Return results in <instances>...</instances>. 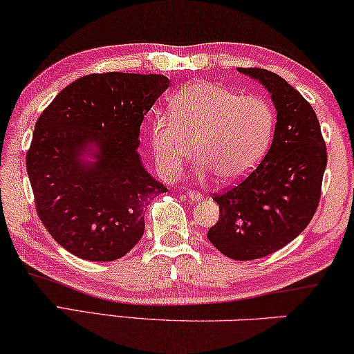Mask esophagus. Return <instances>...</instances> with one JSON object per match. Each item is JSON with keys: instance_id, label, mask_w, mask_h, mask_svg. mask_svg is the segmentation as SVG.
<instances>
[{"instance_id": "esophagus-1", "label": "esophagus", "mask_w": 354, "mask_h": 354, "mask_svg": "<svg viewBox=\"0 0 354 354\" xmlns=\"http://www.w3.org/2000/svg\"><path fill=\"white\" fill-rule=\"evenodd\" d=\"M187 197L192 200V202H200L202 200V194L197 191H187Z\"/></svg>"}]
</instances>
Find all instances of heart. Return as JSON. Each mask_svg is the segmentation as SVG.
<instances>
[{
	"label": "heart",
	"instance_id": "1",
	"mask_svg": "<svg viewBox=\"0 0 354 354\" xmlns=\"http://www.w3.org/2000/svg\"><path fill=\"white\" fill-rule=\"evenodd\" d=\"M168 114L149 129L152 157L168 179L179 175L195 143L200 175L216 171L223 183L240 181L263 160L275 133V111L266 98L207 81L181 88Z\"/></svg>",
	"mask_w": 354,
	"mask_h": 354
}]
</instances>
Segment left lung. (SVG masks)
Instances as JSON below:
<instances>
[{
  "label": "left lung",
  "mask_w": 354,
  "mask_h": 354,
  "mask_svg": "<svg viewBox=\"0 0 354 354\" xmlns=\"http://www.w3.org/2000/svg\"><path fill=\"white\" fill-rule=\"evenodd\" d=\"M239 73L270 93L275 133L256 170L213 197L221 216L207 236L230 259L252 261L281 250L312 221L328 152L313 108L292 86L261 68H239Z\"/></svg>",
  "instance_id": "1"
}]
</instances>
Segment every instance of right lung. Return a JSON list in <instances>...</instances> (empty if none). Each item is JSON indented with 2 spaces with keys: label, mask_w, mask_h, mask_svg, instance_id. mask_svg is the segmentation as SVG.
I'll return each mask as SVG.
<instances>
[{
  "label": "right lung",
  "mask_w": 354,
  "mask_h": 354,
  "mask_svg": "<svg viewBox=\"0 0 354 354\" xmlns=\"http://www.w3.org/2000/svg\"><path fill=\"white\" fill-rule=\"evenodd\" d=\"M168 86L162 75H88L42 111L26 171L39 219L71 254L115 261L143 236L147 203L168 189L143 165L140 127Z\"/></svg>",
  "instance_id": "right-lung-1"
}]
</instances>
